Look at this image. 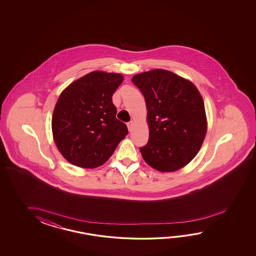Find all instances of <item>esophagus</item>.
<instances>
[{
  "label": "esophagus",
  "mask_w": 256,
  "mask_h": 256,
  "mask_svg": "<svg viewBox=\"0 0 256 256\" xmlns=\"http://www.w3.org/2000/svg\"><path fill=\"white\" fill-rule=\"evenodd\" d=\"M127 127H128V130H132V127H134V122H130L127 124Z\"/></svg>",
  "instance_id": "34e87169"
}]
</instances>
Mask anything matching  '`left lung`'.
<instances>
[{"mask_svg":"<svg viewBox=\"0 0 256 256\" xmlns=\"http://www.w3.org/2000/svg\"><path fill=\"white\" fill-rule=\"evenodd\" d=\"M147 108L149 140L144 160L161 172L182 168L195 158L207 132L202 95L192 82L173 72L152 70L132 76Z\"/></svg>","mask_w":256,"mask_h":256,"instance_id":"obj_1","label":"left lung"}]
</instances>
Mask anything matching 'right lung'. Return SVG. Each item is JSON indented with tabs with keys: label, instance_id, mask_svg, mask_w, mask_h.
Wrapping results in <instances>:
<instances>
[{
	"label": "right lung",
	"instance_id": "right-lung-1",
	"mask_svg": "<svg viewBox=\"0 0 256 256\" xmlns=\"http://www.w3.org/2000/svg\"><path fill=\"white\" fill-rule=\"evenodd\" d=\"M124 82L118 73L93 71L60 94L52 116L54 144L72 164L94 168L104 164L128 134L116 119L112 94Z\"/></svg>",
	"mask_w": 256,
	"mask_h": 256
}]
</instances>
